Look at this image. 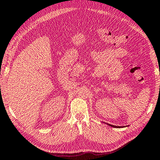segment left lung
I'll use <instances>...</instances> for the list:
<instances>
[{"label":"left lung","instance_id":"8db88e82","mask_svg":"<svg viewBox=\"0 0 160 160\" xmlns=\"http://www.w3.org/2000/svg\"><path fill=\"white\" fill-rule=\"evenodd\" d=\"M108 125H109V126H111L112 127H115V128H122V127H124H124H120V126H114V125H111V124H108Z\"/></svg>","mask_w":160,"mask_h":160}]
</instances>
